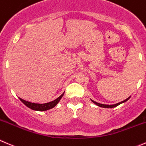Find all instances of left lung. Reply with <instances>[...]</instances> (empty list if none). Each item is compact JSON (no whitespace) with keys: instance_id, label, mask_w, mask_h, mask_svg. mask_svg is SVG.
I'll use <instances>...</instances> for the list:
<instances>
[{"instance_id":"obj_1","label":"left lung","mask_w":146,"mask_h":146,"mask_svg":"<svg viewBox=\"0 0 146 146\" xmlns=\"http://www.w3.org/2000/svg\"><path fill=\"white\" fill-rule=\"evenodd\" d=\"M130 98H131V96H130V97H128L127 99H125V100H123V101L120 102V103H116V104H113V105H105V104H101V103H97V102H96V101H93V100H91V101L93 102V103H94L96 105H97L98 106H100V107H102V108H115V107H116V106H119V105L121 104V103H125V102H126L127 100H128V99Z\"/></svg>"}]
</instances>
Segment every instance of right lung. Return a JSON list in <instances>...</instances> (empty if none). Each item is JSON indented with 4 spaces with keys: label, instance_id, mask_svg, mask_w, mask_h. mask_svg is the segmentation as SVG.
<instances>
[{
    "label": "right lung",
    "instance_id": "add662e5",
    "mask_svg": "<svg viewBox=\"0 0 146 146\" xmlns=\"http://www.w3.org/2000/svg\"><path fill=\"white\" fill-rule=\"evenodd\" d=\"M64 95V93L62 95H60L58 98H56V100H53L51 102H49V103H43V104H39V103H31V102L26 101L25 100H23L22 98H19V99L21 100V101H22L27 107H28L29 108L34 110V111H44L49 110V109H51L53 108H54L56 105L58 103V102L60 101V99L62 98V97Z\"/></svg>",
    "mask_w": 146,
    "mask_h": 146
}]
</instances>
